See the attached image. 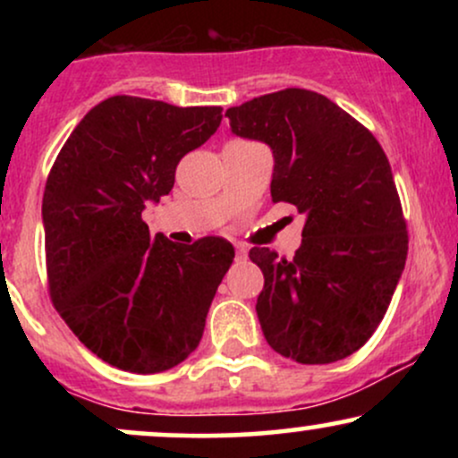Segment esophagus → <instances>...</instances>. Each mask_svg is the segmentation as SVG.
<instances>
[{
	"mask_svg": "<svg viewBox=\"0 0 458 458\" xmlns=\"http://www.w3.org/2000/svg\"><path fill=\"white\" fill-rule=\"evenodd\" d=\"M236 247V259L239 260H243L245 256H247V250H245V245H234Z\"/></svg>",
	"mask_w": 458,
	"mask_h": 458,
	"instance_id": "obj_1",
	"label": "esophagus"
}]
</instances>
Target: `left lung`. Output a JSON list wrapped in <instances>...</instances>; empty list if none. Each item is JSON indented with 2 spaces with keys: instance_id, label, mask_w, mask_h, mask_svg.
Listing matches in <instances>:
<instances>
[{
  "instance_id": "left-lung-1",
  "label": "left lung",
  "mask_w": 458,
  "mask_h": 458,
  "mask_svg": "<svg viewBox=\"0 0 458 458\" xmlns=\"http://www.w3.org/2000/svg\"><path fill=\"white\" fill-rule=\"evenodd\" d=\"M234 135L273 150V202L306 215L291 260L251 247L256 301L273 351L299 364L353 355L386 317L409 239L392 167L375 135L323 94L286 88L225 112Z\"/></svg>"
}]
</instances>
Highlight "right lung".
<instances>
[{"label": "right lung", "mask_w": 458, "mask_h": 458, "mask_svg": "<svg viewBox=\"0 0 458 458\" xmlns=\"http://www.w3.org/2000/svg\"><path fill=\"white\" fill-rule=\"evenodd\" d=\"M222 123V107L105 98L83 115L43 196L49 295L72 334L120 370H170L196 351L234 259L219 236L193 245L150 234L146 202Z\"/></svg>", "instance_id": "obj_1"}]
</instances>
